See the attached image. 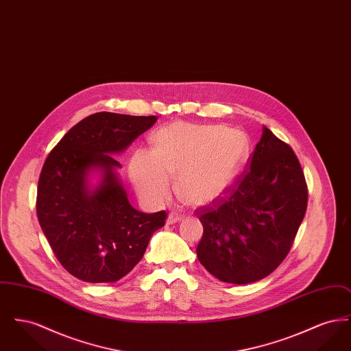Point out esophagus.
Listing matches in <instances>:
<instances>
[{"label":"esophagus","mask_w":351,"mask_h":351,"mask_svg":"<svg viewBox=\"0 0 351 351\" xmlns=\"http://www.w3.org/2000/svg\"><path fill=\"white\" fill-rule=\"evenodd\" d=\"M183 218V215H179V213H169L167 217V223L168 225L175 223V222H178V221H182Z\"/></svg>","instance_id":"obj_1"}]
</instances>
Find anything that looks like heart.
Listing matches in <instances>:
<instances>
[{
  "label": "heart",
  "instance_id": "obj_1",
  "mask_svg": "<svg viewBox=\"0 0 351 351\" xmlns=\"http://www.w3.org/2000/svg\"><path fill=\"white\" fill-rule=\"evenodd\" d=\"M249 156V142L238 130L176 122L155 135L152 152L138 150L130 162L136 191L162 202L176 191L189 205H206L223 196L235 183Z\"/></svg>",
  "mask_w": 351,
  "mask_h": 351
}]
</instances>
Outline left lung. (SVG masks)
Listing matches in <instances>:
<instances>
[{"label": "left lung", "mask_w": 351, "mask_h": 351, "mask_svg": "<svg viewBox=\"0 0 351 351\" xmlns=\"http://www.w3.org/2000/svg\"><path fill=\"white\" fill-rule=\"evenodd\" d=\"M247 166L223 196L196 209L204 226L197 258L226 283H252L279 267L306 212L300 162L266 126Z\"/></svg>", "instance_id": "1"}]
</instances>
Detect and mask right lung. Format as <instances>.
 <instances>
[{
  "label": "right lung",
  "mask_w": 351,
  "mask_h": 351,
  "mask_svg": "<svg viewBox=\"0 0 351 351\" xmlns=\"http://www.w3.org/2000/svg\"><path fill=\"white\" fill-rule=\"evenodd\" d=\"M155 116L101 112L84 118L50 151L40 171L36 215L60 265L86 283L117 282L142 259L152 234L165 226V210L134 209L118 182L110 155L125 150L155 123ZM104 179L87 189L90 167Z\"/></svg>",
  "instance_id": "1"
}]
</instances>
